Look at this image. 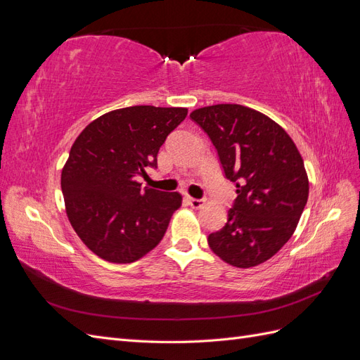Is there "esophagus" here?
I'll return each mask as SVG.
<instances>
[{"instance_id":"obj_1","label":"esophagus","mask_w":360,"mask_h":360,"mask_svg":"<svg viewBox=\"0 0 360 360\" xmlns=\"http://www.w3.org/2000/svg\"><path fill=\"white\" fill-rule=\"evenodd\" d=\"M186 201H188V204L192 207V209H201L202 204H204L202 200H197V198H192V197H188Z\"/></svg>"}]
</instances>
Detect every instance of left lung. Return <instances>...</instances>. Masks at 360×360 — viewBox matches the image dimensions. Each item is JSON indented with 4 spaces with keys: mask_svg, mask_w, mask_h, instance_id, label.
I'll list each match as a JSON object with an SVG mask.
<instances>
[{
    "mask_svg": "<svg viewBox=\"0 0 360 360\" xmlns=\"http://www.w3.org/2000/svg\"><path fill=\"white\" fill-rule=\"evenodd\" d=\"M191 118L209 135L237 188L226 224L207 238L210 249L234 267L264 263L290 240L308 201L296 144L274 120L243 105L198 108Z\"/></svg>",
    "mask_w": 360,
    "mask_h": 360,
    "instance_id": "obj_1",
    "label": "left lung"
}]
</instances>
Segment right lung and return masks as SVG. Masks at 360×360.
<instances>
[{"label": "right lung", "instance_id": "add662e5", "mask_svg": "<svg viewBox=\"0 0 360 360\" xmlns=\"http://www.w3.org/2000/svg\"><path fill=\"white\" fill-rule=\"evenodd\" d=\"M186 115V108H122L75 139L61 191L73 230L97 257L134 263L162 240L181 195L141 188L136 177L158 167L160 146Z\"/></svg>", "mask_w": 360, "mask_h": 360}]
</instances>
